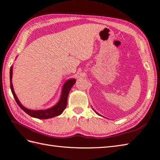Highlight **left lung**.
<instances>
[{
	"mask_svg": "<svg viewBox=\"0 0 160 160\" xmlns=\"http://www.w3.org/2000/svg\"><path fill=\"white\" fill-rule=\"evenodd\" d=\"M98 115H99V114H98Z\"/></svg>",
	"mask_w": 160,
	"mask_h": 160,
	"instance_id": "left-lung-1",
	"label": "left lung"
}]
</instances>
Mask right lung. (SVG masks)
Wrapping results in <instances>:
<instances>
[{
	"instance_id": "right-lung-1",
	"label": "right lung",
	"mask_w": 160,
	"mask_h": 160,
	"mask_svg": "<svg viewBox=\"0 0 160 160\" xmlns=\"http://www.w3.org/2000/svg\"><path fill=\"white\" fill-rule=\"evenodd\" d=\"M12 67H11V68L10 69V84H11V89L12 91V93L13 95L14 99L16 101L19 107H20L28 115H29L32 118L41 119L52 118L53 117H55V116L61 115L62 112H63V111L67 107V98H68L69 91L72 87L73 86V85L76 82L75 79H72L66 81V83L63 85V88H62L61 97L59 101L57 103V104H56L55 106H53L52 108L46 110H36L35 111V110H31V109H27L26 108L24 107L23 105H22L20 102H19L17 97L15 93H14V89H13V87L12 84Z\"/></svg>"
}]
</instances>
